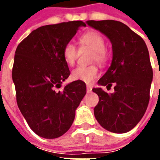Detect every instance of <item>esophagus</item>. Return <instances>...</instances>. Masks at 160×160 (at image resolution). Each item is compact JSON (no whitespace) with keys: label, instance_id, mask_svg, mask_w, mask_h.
<instances>
[{"label":"esophagus","instance_id":"esophagus-1","mask_svg":"<svg viewBox=\"0 0 160 160\" xmlns=\"http://www.w3.org/2000/svg\"><path fill=\"white\" fill-rule=\"evenodd\" d=\"M87 90L88 92H92V87H91V85H87Z\"/></svg>","mask_w":160,"mask_h":160}]
</instances>
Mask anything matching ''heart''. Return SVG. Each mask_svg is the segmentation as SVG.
Returning a JSON list of instances; mask_svg holds the SVG:
<instances>
[{"label": "heart", "mask_w": 160, "mask_h": 160, "mask_svg": "<svg viewBox=\"0 0 160 160\" xmlns=\"http://www.w3.org/2000/svg\"><path fill=\"white\" fill-rule=\"evenodd\" d=\"M80 42L82 45H86L94 50V54L92 56V62H98L100 64H104L107 60V54L105 52V42L104 38L95 31H89L84 33L80 37ZM77 52L76 47L72 42H68L63 48V57L68 65L73 66L76 61ZM98 68L96 65L91 66L77 67L72 71L71 76L74 80H80L85 83L92 82L98 76Z\"/></svg>", "instance_id": "b5f03b06"}]
</instances>
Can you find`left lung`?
Masks as SVG:
<instances>
[{"label":"left lung","mask_w":160,"mask_h":160,"mask_svg":"<svg viewBox=\"0 0 160 160\" xmlns=\"http://www.w3.org/2000/svg\"><path fill=\"white\" fill-rule=\"evenodd\" d=\"M87 24L104 34L112 44V62L98 84L111 88L107 93L93 88L99 98L94 116L102 127L113 133L130 131L143 118L150 98L152 80L146 42L123 23L116 20H88Z\"/></svg>","instance_id":"left-lung-1"}]
</instances>
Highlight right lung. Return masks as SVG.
<instances>
[{
    "instance_id": "1",
    "label": "right lung",
    "mask_w": 160,
    "mask_h": 160,
    "mask_svg": "<svg viewBox=\"0 0 160 160\" xmlns=\"http://www.w3.org/2000/svg\"><path fill=\"white\" fill-rule=\"evenodd\" d=\"M81 26L86 24L80 20L41 26L16 49L12 77L17 104L29 127L42 138H58L69 129L87 93L80 80L59 90L70 74L63 48Z\"/></svg>"
}]
</instances>
